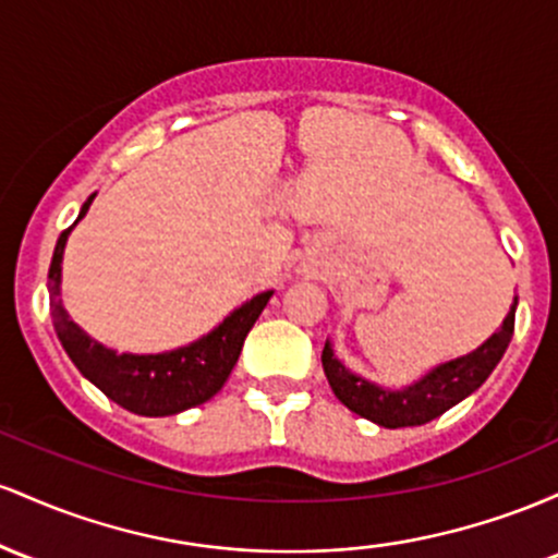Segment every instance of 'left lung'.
Segmentation results:
<instances>
[{
    "mask_svg": "<svg viewBox=\"0 0 558 558\" xmlns=\"http://www.w3.org/2000/svg\"><path fill=\"white\" fill-rule=\"evenodd\" d=\"M514 313L517 298L509 316L504 318V324L490 340L482 342L469 355L440 363V366H435L429 374H424L422 379L403 387V390H387V387L374 385V381L350 372L345 363L337 361L329 340L322 353L324 374H327L329 387L340 398V403H345L353 414L387 429L418 427V424H427L432 418L446 414L448 409H453L456 403L472 396L482 381L490 377L493 368L498 366L506 348H509L511 335H514Z\"/></svg>",
    "mask_w": 558,
    "mask_h": 558,
    "instance_id": "1",
    "label": "left lung"
}]
</instances>
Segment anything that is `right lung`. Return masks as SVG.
I'll use <instances>...</instances> for the list:
<instances>
[{
    "mask_svg": "<svg viewBox=\"0 0 558 558\" xmlns=\"http://www.w3.org/2000/svg\"><path fill=\"white\" fill-rule=\"evenodd\" d=\"M94 195L81 205L76 223L86 216ZM73 223V227H76ZM68 227L54 245L52 263H49V313H52L54 331H58L68 359L76 363L92 385L108 396L112 403L123 405L131 414L140 416H173L186 409L205 403L216 396L229 379L231 368L240 359L247 331L258 322L260 311L271 300L274 292H260L234 313H229L216 329L199 337L192 345L168 350L158 355L116 353L92 340L76 322H71L60 300V274L62 250H65Z\"/></svg>",
    "mask_w": 558,
    "mask_h": 558,
    "instance_id": "add662e5",
    "label": "right lung"
}]
</instances>
